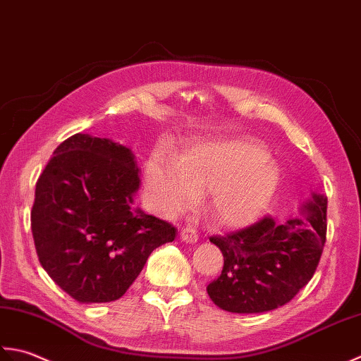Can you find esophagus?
Wrapping results in <instances>:
<instances>
[{"mask_svg":"<svg viewBox=\"0 0 361 361\" xmlns=\"http://www.w3.org/2000/svg\"><path fill=\"white\" fill-rule=\"evenodd\" d=\"M180 238L183 243H188V245H195L197 241V233L195 229H191V227H187V229H183L180 232Z\"/></svg>","mask_w":361,"mask_h":361,"instance_id":"esophagus-1","label":"esophagus"}]
</instances>
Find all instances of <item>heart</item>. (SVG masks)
Returning a JSON list of instances; mask_svg holds the SVG:
<instances>
[{
	"mask_svg": "<svg viewBox=\"0 0 361 361\" xmlns=\"http://www.w3.org/2000/svg\"><path fill=\"white\" fill-rule=\"evenodd\" d=\"M281 182V166L251 140H201L188 145L179 161L159 151L145 168L148 200L160 216L180 215L207 191L205 210L224 229L259 221Z\"/></svg>",
	"mask_w": 361,
	"mask_h": 361,
	"instance_id": "b5f03b06",
	"label": "heart"
}]
</instances>
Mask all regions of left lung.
<instances>
[{
    "label": "left lung",
    "instance_id": "8db88e82",
    "mask_svg": "<svg viewBox=\"0 0 361 361\" xmlns=\"http://www.w3.org/2000/svg\"><path fill=\"white\" fill-rule=\"evenodd\" d=\"M327 197L312 191L299 215L262 221L226 237H212L224 267L210 282L213 304L231 313L271 312L296 296L318 267L327 231Z\"/></svg>",
    "mask_w": 361,
    "mask_h": 361
}]
</instances>
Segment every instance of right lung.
Here are the masks:
<instances>
[{
	"mask_svg": "<svg viewBox=\"0 0 361 361\" xmlns=\"http://www.w3.org/2000/svg\"><path fill=\"white\" fill-rule=\"evenodd\" d=\"M134 152L110 138L75 134L57 146L35 185L31 229L43 269L85 304L120 299L154 249L176 229L135 207Z\"/></svg>",
	"mask_w": 361,
	"mask_h": 361,
	"instance_id": "right-lung-1",
	"label": "right lung"
}]
</instances>
